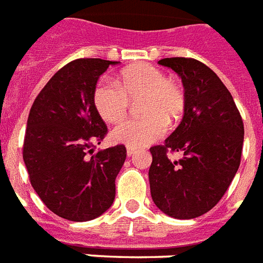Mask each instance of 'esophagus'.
Wrapping results in <instances>:
<instances>
[{
  "mask_svg": "<svg viewBox=\"0 0 263 263\" xmlns=\"http://www.w3.org/2000/svg\"><path fill=\"white\" fill-rule=\"evenodd\" d=\"M126 151H127V156H133L134 153H136V149L130 148V146H127V149H126Z\"/></svg>",
  "mask_w": 263,
  "mask_h": 263,
  "instance_id": "34e87169",
  "label": "esophagus"
}]
</instances>
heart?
<instances>
[{"label": "heart", "instance_id": "1", "mask_svg": "<svg viewBox=\"0 0 263 263\" xmlns=\"http://www.w3.org/2000/svg\"><path fill=\"white\" fill-rule=\"evenodd\" d=\"M144 115L121 122L112 130V138L130 148H141L163 137L167 123L175 125L186 110V91L175 79L149 64L134 65L119 74L117 84L99 81L93 91V103L103 119L117 123L125 118L130 102H138Z\"/></svg>", "mask_w": 263, "mask_h": 263}]
</instances>
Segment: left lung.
<instances>
[{
    "label": "left lung",
    "instance_id": "8db88e82",
    "mask_svg": "<svg viewBox=\"0 0 263 263\" xmlns=\"http://www.w3.org/2000/svg\"><path fill=\"white\" fill-rule=\"evenodd\" d=\"M159 64L180 76L186 110L164 144L151 148V194L165 215L195 218L222 198L238 171L243 119L230 91L205 64L184 57L164 58ZM168 152H182L184 157L172 162Z\"/></svg>",
    "mask_w": 263,
    "mask_h": 263
}]
</instances>
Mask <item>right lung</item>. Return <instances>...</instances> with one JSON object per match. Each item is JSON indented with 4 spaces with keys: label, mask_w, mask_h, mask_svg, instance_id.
<instances>
[{
    "label": "right lung",
    "mask_w": 263,
    "mask_h": 263,
    "mask_svg": "<svg viewBox=\"0 0 263 263\" xmlns=\"http://www.w3.org/2000/svg\"><path fill=\"white\" fill-rule=\"evenodd\" d=\"M115 61L79 58L61 68L29 111L23 159L46 206L70 221L103 215L115 198L125 145L95 152L107 126L93 103L100 74Z\"/></svg>",
    "instance_id": "add662e5"
}]
</instances>
